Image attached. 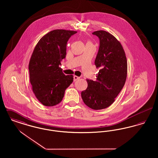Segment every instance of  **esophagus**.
<instances>
[{
    "label": "esophagus",
    "instance_id": "1",
    "mask_svg": "<svg viewBox=\"0 0 158 158\" xmlns=\"http://www.w3.org/2000/svg\"><path fill=\"white\" fill-rule=\"evenodd\" d=\"M79 79H80V77H78V76H73V81H74L75 82L77 80Z\"/></svg>",
    "mask_w": 158,
    "mask_h": 158
}]
</instances>
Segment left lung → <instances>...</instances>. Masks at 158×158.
<instances>
[{
    "instance_id": "8db88e82",
    "label": "left lung",
    "mask_w": 158,
    "mask_h": 158,
    "mask_svg": "<svg viewBox=\"0 0 158 158\" xmlns=\"http://www.w3.org/2000/svg\"><path fill=\"white\" fill-rule=\"evenodd\" d=\"M99 40L95 60L100 69L97 79H88V88L81 92L83 102L91 109L98 110L111 105L123 89L127 77V63L120 43L109 32L97 31L92 33Z\"/></svg>"
}]
</instances>
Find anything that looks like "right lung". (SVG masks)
I'll return each instance as SVG.
<instances>
[{"label": "right lung", "instance_id": "1", "mask_svg": "<svg viewBox=\"0 0 158 158\" xmlns=\"http://www.w3.org/2000/svg\"><path fill=\"white\" fill-rule=\"evenodd\" d=\"M77 32L55 30L45 34L38 42L29 63L32 90L43 105L52 106L59 104L65 90L73 81L60 68L66 57L69 39Z\"/></svg>", "mask_w": 158, "mask_h": 158}]
</instances>
